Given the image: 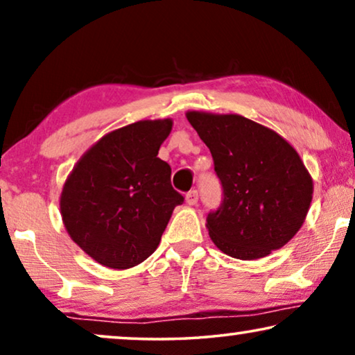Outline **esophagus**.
<instances>
[{
  "label": "esophagus",
  "mask_w": 355,
  "mask_h": 355,
  "mask_svg": "<svg viewBox=\"0 0 355 355\" xmlns=\"http://www.w3.org/2000/svg\"><path fill=\"white\" fill-rule=\"evenodd\" d=\"M186 202L189 203V205H196V203L198 202V192H197V191H191V192H187V196H186Z\"/></svg>",
  "instance_id": "34e87169"
}]
</instances>
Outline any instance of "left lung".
I'll list each match as a JSON object with an SVG mask.
<instances>
[{
  "mask_svg": "<svg viewBox=\"0 0 355 355\" xmlns=\"http://www.w3.org/2000/svg\"><path fill=\"white\" fill-rule=\"evenodd\" d=\"M210 148L221 203L208 213L211 241L226 255L255 260L293 239L312 202V178L297 152L265 125L239 114L189 111Z\"/></svg>",
  "mask_w": 355,
  "mask_h": 355,
  "instance_id": "1",
  "label": "left lung"
}]
</instances>
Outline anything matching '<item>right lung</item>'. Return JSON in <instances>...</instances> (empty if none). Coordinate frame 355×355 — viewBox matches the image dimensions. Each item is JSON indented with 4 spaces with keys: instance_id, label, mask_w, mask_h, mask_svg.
<instances>
[{
    "instance_id": "add662e5",
    "label": "right lung",
    "mask_w": 355,
    "mask_h": 355,
    "mask_svg": "<svg viewBox=\"0 0 355 355\" xmlns=\"http://www.w3.org/2000/svg\"><path fill=\"white\" fill-rule=\"evenodd\" d=\"M171 119L139 121L101 137L79 159L61 193L72 241L110 268L142 263L157 250L174 207L171 166L158 150Z\"/></svg>"
}]
</instances>
